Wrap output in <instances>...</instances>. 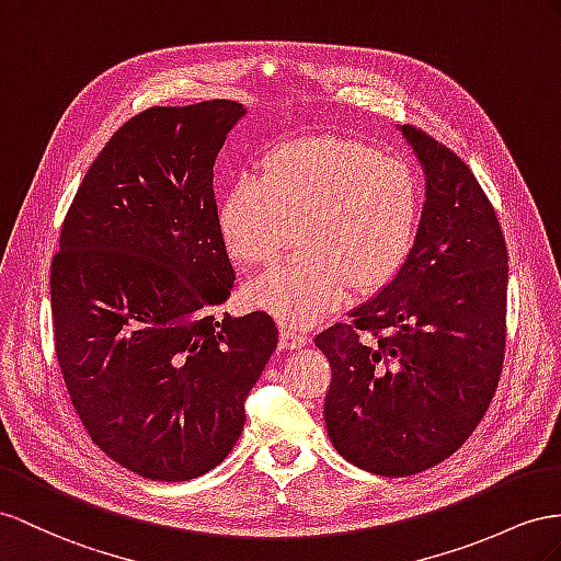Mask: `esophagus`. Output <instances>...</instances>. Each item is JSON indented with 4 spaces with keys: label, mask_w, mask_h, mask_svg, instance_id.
<instances>
[{
    "label": "esophagus",
    "mask_w": 561,
    "mask_h": 561,
    "mask_svg": "<svg viewBox=\"0 0 561 561\" xmlns=\"http://www.w3.org/2000/svg\"><path fill=\"white\" fill-rule=\"evenodd\" d=\"M306 343H308V334H304V332H300V329H296V327L282 324V332H279V346H282V348L298 351V348H304Z\"/></svg>",
    "instance_id": "obj_1"
}]
</instances>
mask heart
Returning <instances> with one entry per match:
<instances>
[{
	"label": "heart",
	"mask_w": 561,
	"mask_h": 561,
	"mask_svg": "<svg viewBox=\"0 0 561 561\" xmlns=\"http://www.w3.org/2000/svg\"><path fill=\"white\" fill-rule=\"evenodd\" d=\"M417 213V180L403 161L353 139L308 137L270 151L261 180L229 186L218 225L234 261L265 265L298 222L300 253L251 282L249 300L284 324H308L348 289L377 291L396 275Z\"/></svg>",
	"instance_id": "1"
}]
</instances>
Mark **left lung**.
<instances>
[{
	"label": "left lung",
	"mask_w": 561,
	"mask_h": 561,
	"mask_svg": "<svg viewBox=\"0 0 561 561\" xmlns=\"http://www.w3.org/2000/svg\"><path fill=\"white\" fill-rule=\"evenodd\" d=\"M400 133L424 172L412 249L348 322L314 336L332 365L329 440L379 477L450 457L491 405L505 355L507 247L491 201L448 147L417 127Z\"/></svg>",
	"instance_id": "left-lung-1"
}]
</instances>
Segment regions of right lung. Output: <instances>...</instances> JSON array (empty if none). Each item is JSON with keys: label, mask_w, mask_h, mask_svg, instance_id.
Listing matches in <instances>:
<instances>
[{"label": "right lung", "mask_w": 561, "mask_h": 561, "mask_svg": "<svg viewBox=\"0 0 561 561\" xmlns=\"http://www.w3.org/2000/svg\"><path fill=\"white\" fill-rule=\"evenodd\" d=\"M247 108L153 106L84 175L51 261L54 346L90 438L151 481L218 467L277 348L267 312L218 310L234 289L213 165Z\"/></svg>", "instance_id": "add662e5"}]
</instances>
